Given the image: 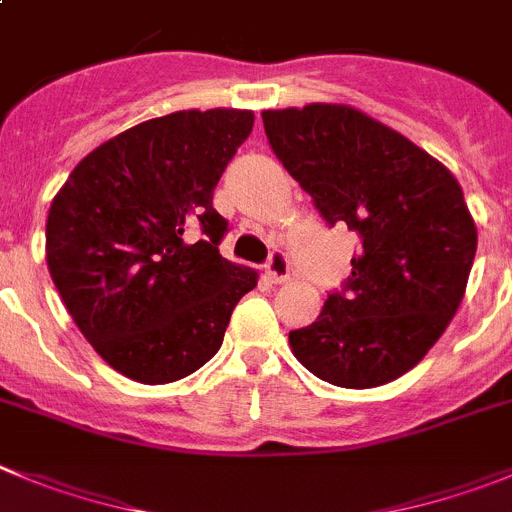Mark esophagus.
Here are the masks:
<instances>
[{
	"instance_id": "1",
	"label": "esophagus",
	"mask_w": 512,
	"mask_h": 512,
	"mask_svg": "<svg viewBox=\"0 0 512 512\" xmlns=\"http://www.w3.org/2000/svg\"><path fill=\"white\" fill-rule=\"evenodd\" d=\"M266 274H269V279L274 281V284H281V281H287L289 276H292V264H289L287 253L284 251H271L269 253V261H266Z\"/></svg>"
}]
</instances>
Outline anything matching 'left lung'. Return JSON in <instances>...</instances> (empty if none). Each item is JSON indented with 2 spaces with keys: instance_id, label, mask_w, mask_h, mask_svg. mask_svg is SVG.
Instances as JSON below:
<instances>
[{
  "instance_id": "8db88e82",
  "label": "left lung",
  "mask_w": 512,
  "mask_h": 512,
  "mask_svg": "<svg viewBox=\"0 0 512 512\" xmlns=\"http://www.w3.org/2000/svg\"><path fill=\"white\" fill-rule=\"evenodd\" d=\"M266 139L325 223L358 233L342 289L289 332L309 373L373 388L414 368L464 297L477 228L452 172L398 131L348 106L264 111Z\"/></svg>"
}]
</instances>
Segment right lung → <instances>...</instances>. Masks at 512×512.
Wrapping results in <instances>:
<instances>
[{"label":"right lung","instance_id":"right-lung-1","mask_svg":"<svg viewBox=\"0 0 512 512\" xmlns=\"http://www.w3.org/2000/svg\"><path fill=\"white\" fill-rule=\"evenodd\" d=\"M251 111H177L103 142L50 205L48 269L98 355L131 381L172 383L218 353L256 274L218 251L213 190Z\"/></svg>","mask_w":512,"mask_h":512}]
</instances>
